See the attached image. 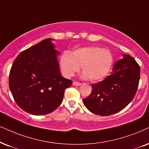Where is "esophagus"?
I'll use <instances>...</instances> for the list:
<instances>
[{
	"instance_id": "34e87169",
	"label": "esophagus",
	"mask_w": 149,
	"mask_h": 149,
	"mask_svg": "<svg viewBox=\"0 0 149 149\" xmlns=\"http://www.w3.org/2000/svg\"><path fill=\"white\" fill-rule=\"evenodd\" d=\"M72 85L74 86H80L81 84V83H79V82H77V81H73L72 83Z\"/></svg>"
}]
</instances>
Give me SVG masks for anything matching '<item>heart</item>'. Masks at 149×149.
I'll return each mask as SVG.
<instances>
[{"mask_svg":"<svg viewBox=\"0 0 149 149\" xmlns=\"http://www.w3.org/2000/svg\"><path fill=\"white\" fill-rule=\"evenodd\" d=\"M113 61L109 51L96 46H88L75 50L70 55L63 54L60 59V65L65 77L73 76L81 66L83 78L88 77L91 81H98L108 74Z\"/></svg>","mask_w":149,"mask_h":149,"instance_id":"b5f03b06","label":"heart"}]
</instances>
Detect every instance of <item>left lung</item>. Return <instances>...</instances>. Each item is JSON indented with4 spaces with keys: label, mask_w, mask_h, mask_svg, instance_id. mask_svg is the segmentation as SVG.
<instances>
[{
    "label": "left lung",
    "mask_w": 149,
    "mask_h": 149,
    "mask_svg": "<svg viewBox=\"0 0 149 149\" xmlns=\"http://www.w3.org/2000/svg\"><path fill=\"white\" fill-rule=\"evenodd\" d=\"M140 68L134 57L123 54L112 72L103 81L92 84V90L83 99L92 113L101 116L118 112L134 99L140 81Z\"/></svg>",
    "instance_id": "8db88e82"
}]
</instances>
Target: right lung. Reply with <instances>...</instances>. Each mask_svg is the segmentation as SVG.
Here are the masks:
<instances>
[{
	"instance_id": "obj_1",
	"label": "right lung",
	"mask_w": 149,
	"mask_h": 149,
	"mask_svg": "<svg viewBox=\"0 0 149 149\" xmlns=\"http://www.w3.org/2000/svg\"><path fill=\"white\" fill-rule=\"evenodd\" d=\"M53 39L47 38L24 50L13 61L9 77L10 91L21 109L46 115L61 105L72 82L61 76Z\"/></svg>"
}]
</instances>
